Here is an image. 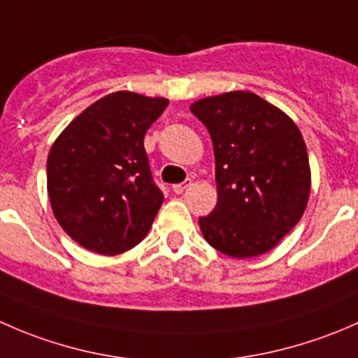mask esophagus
<instances>
[{
  "mask_svg": "<svg viewBox=\"0 0 358 358\" xmlns=\"http://www.w3.org/2000/svg\"><path fill=\"white\" fill-rule=\"evenodd\" d=\"M190 185H192V180H190V178H187L185 182H182V183H176V185H173V192H175V194H182L183 190H185V189H189Z\"/></svg>",
  "mask_w": 358,
  "mask_h": 358,
  "instance_id": "34e87169",
  "label": "esophagus"
}]
</instances>
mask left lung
I'll list each match as a JSON object with an SVG mask.
<instances>
[{
  "instance_id": "obj_1",
  "label": "left lung",
  "mask_w": 358,
  "mask_h": 358,
  "mask_svg": "<svg viewBox=\"0 0 358 358\" xmlns=\"http://www.w3.org/2000/svg\"><path fill=\"white\" fill-rule=\"evenodd\" d=\"M190 110L215 149L218 202L199 218L202 236L232 258L265 255L291 232L308 202L312 176L298 126L251 92L208 96Z\"/></svg>"
}]
</instances>
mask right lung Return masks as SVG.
<instances>
[{
  "label": "right lung",
  "mask_w": 358,
  "mask_h": 358,
  "mask_svg": "<svg viewBox=\"0 0 358 358\" xmlns=\"http://www.w3.org/2000/svg\"><path fill=\"white\" fill-rule=\"evenodd\" d=\"M166 99L115 92L85 109L55 140L46 162L50 204L72 241L99 255L135 248L152 227L162 192L143 136Z\"/></svg>",
  "instance_id": "1"
}]
</instances>
